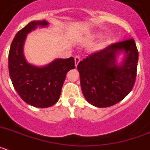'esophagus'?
<instances>
[{
	"mask_svg": "<svg viewBox=\"0 0 150 150\" xmlns=\"http://www.w3.org/2000/svg\"><path fill=\"white\" fill-rule=\"evenodd\" d=\"M74 59H75V66L77 67L78 64L80 62V56H79V55H76L75 58H74Z\"/></svg>",
	"mask_w": 150,
	"mask_h": 150,
	"instance_id": "34e87169",
	"label": "esophagus"
}]
</instances>
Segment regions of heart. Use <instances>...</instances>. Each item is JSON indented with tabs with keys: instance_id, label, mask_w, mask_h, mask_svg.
<instances>
[{
	"instance_id": "heart-1",
	"label": "heart",
	"mask_w": 150,
	"mask_h": 150,
	"mask_svg": "<svg viewBox=\"0 0 150 150\" xmlns=\"http://www.w3.org/2000/svg\"><path fill=\"white\" fill-rule=\"evenodd\" d=\"M96 37H97V38H100V34H96ZM110 43V39H107V40H105L102 42L101 46H107V45L109 44Z\"/></svg>"
}]
</instances>
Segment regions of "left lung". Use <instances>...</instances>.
<instances>
[{"mask_svg":"<svg viewBox=\"0 0 150 150\" xmlns=\"http://www.w3.org/2000/svg\"><path fill=\"white\" fill-rule=\"evenodd\" d=\"M120 51L127 54L121 66L116 64ZM138 51L134 39L112 43L79 62L77 69L83 94L98 107H108L124 99L133 88L137 76Z\"/></svg>","mask_w":150,"mask_h":150,"instance_id":"left-lung-1","label":"left lung"}]
</instances>
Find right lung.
<instances>
[{
    "label": "right lung",
    "instance_id": "1",
    "mask_svg": "<svg viewBox=\"0 0 150 150\" xmlns=\"http://www.w3.org/2000/svg\"><path fill=\"white\" fill-rule=\"evenodd\" d=\"M47 25L45 20L33 21L21 29L12 42L8 56L10 76L17 93L25 103L40 108L51 107L59 100L67 73L75 68L73 57L55 59L43 67L26 62L23 54L26 35L37 26Z\"/></svg>",
    "mask_w": 150,
    "mask_h": 150
}]
</instances>
